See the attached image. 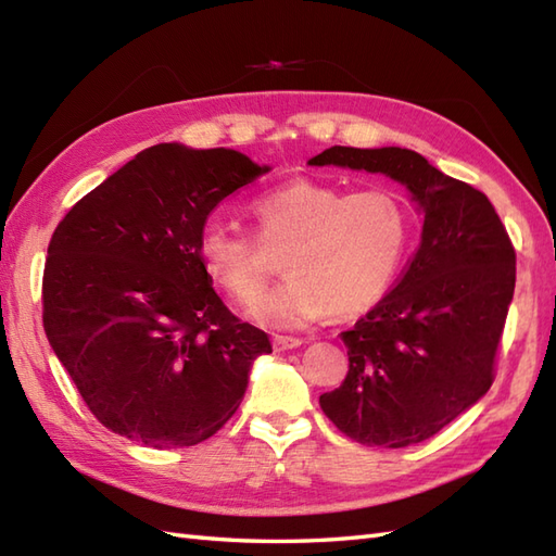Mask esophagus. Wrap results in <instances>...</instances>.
<instances>
[{
	"label": "esophagus",
	"instance_id": "34e87169",
	"mask_svg": "<svg viewBox=\"0 0 556 556\" xmlns=\"http://www.w3.org/2000/svg\"><path fill=\"white\" fill-rule=\"evenodd\" d=\"M296 346H302L300 337H286V334L274 337V349L276 351H290V349H296Z\"/></svg>",
	"mask_w": 556,
	"mask_h": 556
}]
</instances>
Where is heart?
Here are the masks:
<instances>
[{
    "mask_svg": "<svg viewBox=\"0 0 556 556\" xmlns=\"http://www.w3.org/2000/svg\"><path fill=\"white\" fill-rule=\"evenodd\" d=\"M256 238L207 224L198 238L202 270L238 304H252L283 260L286 283L254 304L252 318L296 330L330 314H365L394 286L410 245V212L389 188L344 193L294 179L250 207Z\"/></svg>",
    "mask_w": 556,
    "mask_h": 556,
    "instance_id": "b5f03b06",
    "label": "heart"
}]
</instances>
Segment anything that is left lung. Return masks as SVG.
Listing matches in <instances>:
<instances>
[{
	"mask_svg": "<svg viewBox=\"0 0 556 556\" xmlns=\"http://www.w3.org/2000/svg\"><path fill=\"white\" fill-rule=\"evenodd\" d=\"M308 165L382 172L425 212L422 242L394 290L342 332L349 372L320 408L344 437L405 448L427 441L495 380L517 252L491 200L408 148L332 146Z\"/></svg>",
	"mask_w": 556,
	"mask_h": 556,
	"instance_id": "1",
	"label": "left lung"
}]
</instances>
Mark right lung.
Segmentation results:
<instances>
[{
  "instance_id": "obj_1",
  "label": "right lung",
  "mask_w": 556,
  "mask_h": 556,
  "mask_svg": "<svg viewBox=\"0 0 556 556\" xmlns=\"http://www.w3.org/2000/svg\"><path fill=\"white\" fill-rule=\"evenodd\" d=\"M268 167L228 148H146L59 222L42 278L47 340L91 415L167 451L214 437L268 334L233 316L198 238Z\"/></svg>"
}]
</instances>
